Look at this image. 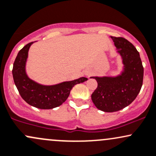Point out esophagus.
Masks as SVG:
<instances>
[{"mask_svg": "<svg viewBox=\"0 0 156 156\" xmlns=\"http://www.w3.org/2000/svg\"><path fill=\"white\" fill-rule=\"evenodd\" d=\"M85 75H87V76H88V75H89L90 74H89V73H86V74H85Z\"/></svg>", "mask_w": 156, "mask_h": 156, "instance_id": "obj_1", "label": "esophagus"}]
</instances>
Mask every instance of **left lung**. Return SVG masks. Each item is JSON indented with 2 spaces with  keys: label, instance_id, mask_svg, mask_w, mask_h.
<instances>
[{
  "label": "left lung",
  "instance_id": "obj_1",
  "mask_svg": "<svg viewBox=\"0 0 156 156\" xmlns=\"http://www.w3.org/2000/svg\"><path fill=\"white\" fill-rule=\"evenodd\" d=\"M111 38L122 58V71L117 76L90 77L98 83L92 101L105 112H115L129 105L140 93L144 79V67L135 47L122 37Z\"/></svg>",
  "mask_w": 156,
  "mask_h": 156
}]
</instances>
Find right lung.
Wrapping results in <instances>:
<instances>
[{
    "label": "right lung",
    "mask_w": 156,
    "mask_h": 156,
    "mask_svg": "<svg viewBox=\"0 0 156 156\" xmlns=\"http://www.w3.org/2000/svg\"><path fill=\"white\" fill-rule=\"evenodd\" d=\"M30 42L19 51L13 63L12 76L19 94L27 104L39 109H52L61 105L77 83L87 81L84 77L54 85H43L30 79L26 73Z\"/></svg>",
    "instance_id": "add662e5"
}]
</instances>
